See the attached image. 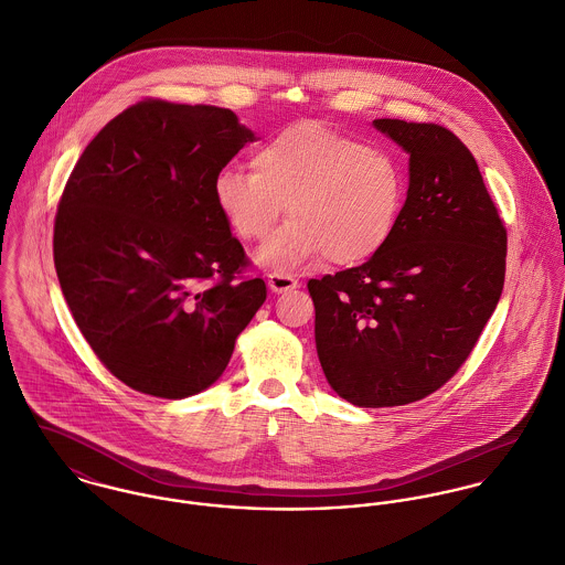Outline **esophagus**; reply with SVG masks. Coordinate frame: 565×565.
I'll return each instance as SVG.
<instances>
[{
    "label": "esophagus",
    "instance_id": "obj_1",
    "mask_svg": "<svg viewBox=\"0 0 565 565\" xmlns=\"http://www.w3.org/2000/svg\"><path fill=\"white\" fill-rule=\"evenodd\" d=\"M267 285H269V289L274 294H287V291H294L300 282L294 276H289V274H271Z\"/></svg>",
    "mask_w": 565,
    "mask_h": 565
}]
</instances>
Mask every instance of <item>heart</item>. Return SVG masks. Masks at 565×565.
I'll list each match as a JSON object with an SVG mask.
<instances>
[{"instance_id":"heart-1","label":"heart","mask_w":565,"mask_h":565,"mask_svg":"<svg viewBox=\"0 0 565 565\" xmlns=\"http://www.w3.org/2000/svg\"><path fill=\"white\" fill-rule=\"evenodd\" d=\"M398 159L318 121L294 124L252 154V171L226 167L213 198L228 228L265 242L285 215L289 226L258 252L271 271H291L328 256L352 267L392 239L404 204Z\"/></svg>"}]
</instances>
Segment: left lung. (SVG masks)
I'll return each mask as SVG.
<instances>
[{"label": "left lung", "mask_w": 565, "mask_h": 565, "mask_svg": "<svg viewBox=\"0 0 565 565\" xmlns=\"http://www.w3.org/2000/svg\"><path fill=\"white\" fill-rule=\"evenodd\" d=\"M374 126L408 154L396 231L367 263L307 285L326 381L365 408L422 401L457 374L507 265L504 222L461 139L437 124Z\"/></svg>", "instance_id": "obj_1"}]
</instances>
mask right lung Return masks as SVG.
<instances>
[{"label":"right lung","mask_w":565,"mask_h":565,"mask_svg":"<svg viewBox=\"0 0 565 565\" xmlns=\"http://www.w3.org/2000/svg\"><path fill=\"white\" fill-rule=\"evenodd\" d=\"M254 132L220 106L141 99L84 148L58 202L54 265L104 367L135 392L186 398L226 370L267 298L213 182Z\"/></svg>","instance_id":"add662e5"}]
</instances>
